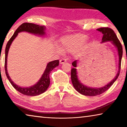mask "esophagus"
I'll return each mask as SVG.
<instances>
[{
    "mask_svg": "<svg viewBox=\"0 0 127 127\" xmlns=\"http://www.w3.org/2000/svg\"><path fill=\"white\" fill-rule=\"evenodd\" d=\"M66 62V60L65 59H62L60 60V64H63L64 63H65Z\"/></svg>",
    "mask_w": 127,
    "mask_h": 127,
    "instance_id": "esophagus-1",
    "label": "esophagus"
}]
</instances>
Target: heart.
<instances>
[{
    "mask_svg": "<svg viewBox=\"0 0 127 127\" xmlns=\"http://www.w3.org/2000/svg\"><path fill=\"white\" fill-rule=\"evenodd\" d=\"M87 39V36L83 34H76L73 35L66 36L61 38V48H57V50L59 53L73 52L78 48H81L79 50L83 51L86 49L85 45L83 46Z\"/></svg>",
    "mask_w": 127,
    "mask_h": 127,
    "instance_id": "heart-1",
    "label": "heart"
}]
</instances>
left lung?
<instances>
[{
    "mask_svg": "<svg viewBox=\"0 0 127 127\" xmlns=\"http://www.w3.org/2000/svg\"><path fill=\"white\" fill-rule=\"evenodd\" d=\"M97 30L99 32H101L103 34L101 43L110 41L112 43V44L114 45L115 46V48H117L118 57H119L118 70L114 78L110 82L104 86L98 88L89 87L87 86L83 85L79 80L76 68L77 67V61H74L72 64V65L73 66V68L71 69V79L72 84L77 91H78L79 94L85 96H95L101 94L103 92L106 91V90H108L113 85V83L115 82V81L117 80L120 71L121 61L122 55H123V48H122L121 43L119 41V39L118 38L117 35H116V34L114 32L113 30L110 29V28L101 27L97 29Z\"/></svg>",
    "mask_w": 127,
    "mask_h": 127,
    "instance_id": "8db88e82",
    "label": "left lung"
}]
</instances>
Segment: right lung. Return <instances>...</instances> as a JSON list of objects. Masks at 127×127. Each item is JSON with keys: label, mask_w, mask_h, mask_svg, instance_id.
Masks as SVG:
<instances>
[{"label": "right lung", "mask_w": 127, "mask_h": 127, "mask_svg": "<svg viewBox=\"0 0 127 127\" xmlns=\"http://www.w3.org/2000/svg\"><path fill=\"white\" fill-rule=\"evenodd\" d=\"M45 30L46 27L44 26H40L38 25L33 24L32 23H23L21 26L18 27L13 36L8 41L7 45L5 47V74L7 76L8 80L11 83L15 89L17 90L20 93L22 94L25 95L35 96H37L39 95L44 93L48 89L49 85H50V78H49V74L51 71L54 69V68L57 67L59 65V60H55L52 62H50L47 64L46 69H45L44 73L42 74V76L41 77L40 79L38 80L37 83H35L31 86L23 87H21L20 86L16 85L8 74L7 71V58L8 51H9L10 46L11 45L12 42L15 39L18 33L21 32H27L28 33L33 34V35L44 36L45 35Z\"/></svg>", "instance_id": "1"}]
</instances>
